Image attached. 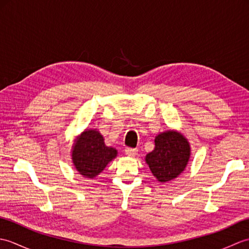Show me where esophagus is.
Here are the masks:
<instances>
[{
  "label": "esophagus",
  "instance_id": "esophagus-1",
  "mask_svg": "<svg viewBox=\"0 0 249 249\" xmlns=\"http://www.w3.org/2000/svg\"><path fill=\"white\" fill-rule=\"evenodd\" d=\"M125 153H126V155L129 157H135L137 154H138V150L131 149V147H127V149L125 150Z\"/></svg>",
  "mask_w": 249,
  "mask_h": 249
}]
</instances>
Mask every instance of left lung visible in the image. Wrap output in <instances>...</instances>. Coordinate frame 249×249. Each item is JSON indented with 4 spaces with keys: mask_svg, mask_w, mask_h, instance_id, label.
Listing matches in <instances>:
<instances>
[{
    "mask_svg": "<svg viewBox=\"0 0 249 249\" xmlns=\"http://www.w3.org/2000/svg\"><path fill=\"white\" fill-rule=\"evenodd\" d=\"M154 142V150L146 154L145 162L158 182H170L188 165L192 154L189 141L179 131L169 129L158 134Z\"/></svg>",
    "mask_w": 249,
    "mask_h": 249,
    "instance_id": "left-lung-1",
    "label": "left lung"
}]
</instances>
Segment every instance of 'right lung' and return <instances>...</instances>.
<instances>
[{
  "instance_id": "add662e5",
  "label": "right lung",
  "mask_w": 249,
  "mask_h": 249,
  "mask_svg": "<svg viewBox=\"0 0 249 249\" xmlns=\"http://www.w3.org/2000/svg\"><path fill=\"white\" fill-rule=\"evenodd\" d=\"M118 156V150L105 144L96 128H87L76 137L71 146V161L83 178H94Z\"/></svg>"
}]
</instances>
